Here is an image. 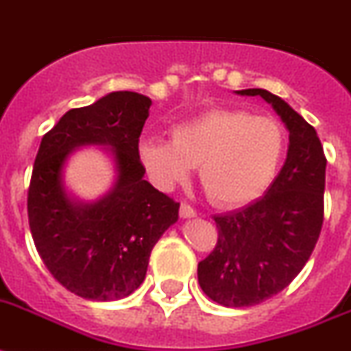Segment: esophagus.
<instances>
[{
    "mask_svg": "<svg viewBox=\"0 0 351 351\" xmlns=\"http://www.w3.org/2000/svg\"><path fill=\"white\" fill-rule=\"evenodd\" d=\"M179 215L182 217V219H190V217H195L197 211L193 210L190 204H186V202H182L181 208H179Z\"/></svg>",
    "mask_w": 351,
    "mask_h": 351,
    "instance_id": "esophagus-1",
    "label": "esophagus"
}]
</instances>
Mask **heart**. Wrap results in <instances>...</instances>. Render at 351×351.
Here are the masks:
<instances>
[{
  "label": "heart",
  "instance_id": "b5f03b06",
  "mask_svg": "<svg viewBox=\"0 0 351 351\" xmlns=\"http://www.w3.org/2000/svg\"><path fill=\"white\" fill-rule=\"evenodd\" d=\"M287 136L271 117L247 109H210L172 130V140L145 136L138 152L150 179L172 188L199 165V181L213 204L242 206L276 178Z\"/></svg>",
  "mask_w": 351,
  "mask_h": 351
}]
</instances>
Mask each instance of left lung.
I'll return each mask as SVG.
<instances>
[{"instance_id":"obj_1","label":"left lung","mask_w":351,"mask_h":351,"mask_svg":"<svg viewBox=\"0 0 351 351\" xmlns=\"http://www.w3.org/2000/svg\"><path fill=\"white\" fill-rule=\"evenodd\" d=\"M274 107L289 129L282 170L262 199L213 217L217 245L197 265L202 292L224 306H253L282 292L311 258L325 215L326 158L317 132L282 98L242 89Z\"/></svg>"}]
</instances>
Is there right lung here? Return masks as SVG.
I'll return each mask as SVG.
<instances>
[{"label":"right lung","instance_id":"right-lung-1","mask_svg":"<svg viewBox=\"0 0 351 351\" xmlns=\"http://www.w3.org/2000/svg\"><path fill=\"white\" fill-rule=\"evenodd\" d=\"M150 98L109 93L69 109L40 140L28 188V224L40 260L60 285L93 301L129 296L143 283L150 251L179 219V202L145 181L138 145ZM109 144L119 179L93 205L69 201L62 167L73 148Z\"/></svg>","mask_w":351,"mask_h":351}]
</instances>
